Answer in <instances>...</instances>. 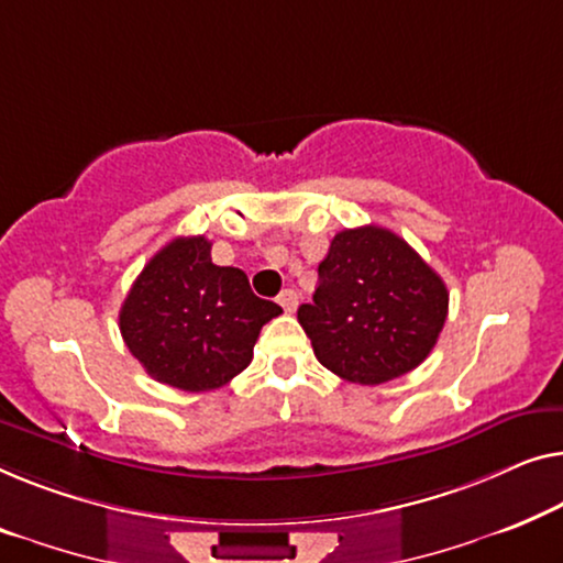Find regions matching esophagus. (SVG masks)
I'll return each mask as SVG.
<instances>
[{
  "instance_id": "obj_1",
  "label": "esophagus",
  "mask_w": 563,
  "mask_h": 563,
  "mask_svg": "<svg viewBox=\"0 0 563 563\" xmlns=\"http://www.w3.org/2000/svg\"><path fill=\"white\" fill-rule=\"evenodd\" d=\"M276 301H279V305L284 307V312H295L297 309V305H299V297H297V291L295 289H284L279 297H276Z\"/></svg>"
}]
</instances>
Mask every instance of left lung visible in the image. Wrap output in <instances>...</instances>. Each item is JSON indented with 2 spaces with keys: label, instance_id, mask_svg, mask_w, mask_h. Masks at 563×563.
Instances as JSON below:
<instances>
[{
  "label": "left lung",
  "instance_id": "obj_1",
  "mask_svg": "<svg viewBox=\"0 0 563 563\" xmlns=\"http://www.w3.org/2000/svg\"><path fill=\"white\" fill-rule=\"evenodd\" d=\"M297 320L324 368L363 386L427 361L444 328L450 291L404 239L378 225L345 228L317 268Z\"/></svg>",
  "mask_w": 563,
  "mask_h": 563
}]
</instances>
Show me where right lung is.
I'll return each mask as SVG.
<instances>
[{
  "label": "right lung",
  "instance_id": "obj_1",
  "mask_svg": "<svg viewBox=\"0 0 563 563\" xmlns=\"http://www.w3.org/2000/svg\"><path fill=\"white\" fill-rule=\"evenodd\" d=\"M206 235L175 239L150 258L119 312L129 353L154 380L200 394L246 368L264 324L282 314L241 268L216 266Z\"/></svg>",
  "mask_w": 563,
  "mask_h": 563
}]
</instances>
